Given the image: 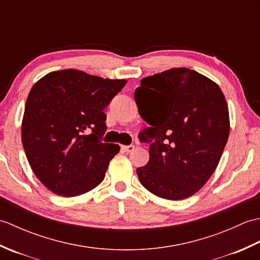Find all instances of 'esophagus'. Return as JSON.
I'll return each instance as SVG.
<instances>
[{
    "mask_svg": "<svg viewBox=\"0 0 260 260\" xmlns=\"http://www.w3.org/2000/svg\"><path fill=\"white\" fill-rule=\"evenodd\" d=\"M134 148H135L134 145H121V150H123L124 152H127V153L133 152Z\"/></svg>",
    "mask_w": 260,
    "mask_h": 260,
    "instance_id": "obj_1",
    "label": "esophagus"
}]
</instances>
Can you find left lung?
I'll return each instance as SVG.
<instances>
[{
  "label": "left lung",
  "mask_w": 260,
  "mask_h": 260,
  "mask_svg": "<svg viewBox=\"0 0 260 260\" xmlns=\"http://www.w3.org/2000/svg\"><path fill=\"white\" fill-rule=\"evenodd\" d=\"M147 124L150 159L136 170L146 190L182 200L206 184L221 158L230 125L220 87L187 68H173L141 80L134 93Z\"/></svg>",
  "instance_id": "obj_1"
}]
</instances>
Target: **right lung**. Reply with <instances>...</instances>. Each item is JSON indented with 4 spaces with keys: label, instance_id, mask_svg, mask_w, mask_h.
Wrapping results in <instances>:
<instances>
[{
    "label": "right lung",
    "instance_id": "add662e5",
    "mask_svg": "<svg viewBox=\"0 0 260 260\" xmlns=\"http://www.w3.org/2000/svg\"><path fill=\"white\" fill-rule=\"evenodd\" d=\"M127 80L84 71H53L36 82L26 98L22 144L37 178L62 197H77L102 183L119 152L103 143L106 108Z\"/></svg>",
    "mask_w": 260,
    "mask_h": 260
}]
</instances>
